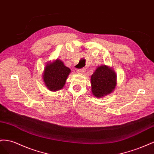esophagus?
Wrapping results in <instances>:
<instances>
[{"label":"esophagus","instance_id":"34e87169","mask_svg":"<svg viewBox=\"0 0 154 154\" xmlns=\"http://www.w3.org/2000/svg\"><path fill=\"white\" fill-rule=\"evenodd\" d=\"M86 71V69L85 68H81V69H78L77 70V73H84Z\"/></svg>","mask_w":154,"mask_h":154}]
</instances>
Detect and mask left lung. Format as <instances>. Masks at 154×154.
<instances>
[{
    "instance_id": "1",
    "label": "left lung",
    "mask_w": 154,
    "mask_h": 154,
    "mask_svg": "<svg viewBox=\"0 0 154 154\" xmlns=\"http://www.w3.org/2000/svg\"><path fill=\"white\" fill-rule=\"evenodd\" d=\"M117 76L114 70L106 65L97 68L91 76V91L97 98L111 94L117 85Z\"/></svg>"
}]
</instances>
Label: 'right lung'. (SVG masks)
<instances>
[{"instance_id":"right-lung-1","label":"right lung","mask_w":154,"mask_h":154,"mask_svg":"<svg viewBox=\"0 0 154 154\" xmlns=\"http://www.w3.org/2000/svg\"><path fill=\"white\" fill-rule=\"evenodd\" d=\"M70 72V69L59 59L48 63L42 75L45 86L51 91L63 89Z\"/></svg>"}]
</instances>
